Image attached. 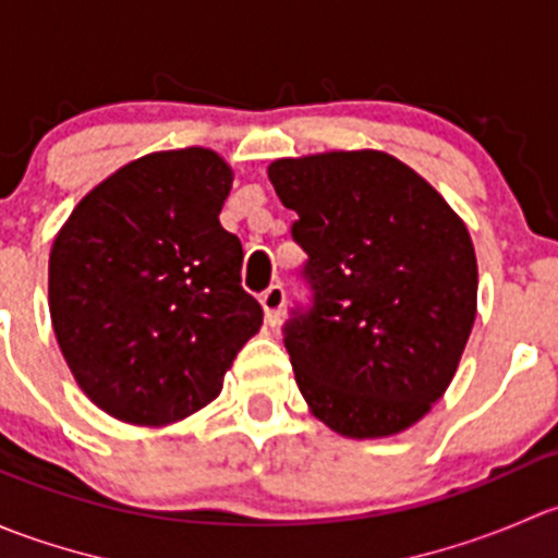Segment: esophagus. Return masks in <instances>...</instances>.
I'll return each instance as SVG.
<instances>
[{
    "mask_svg": "<svg viewBox=\"0 0 558 558\" xmlns=\"http://www.w3.org/2000/svg\"><path fill=\"white\" fill-rule=\"evenodd\" d=\"M262 307H264V318H267L269 326H275L280 320V313L286 307V289L280 283H272L267 291L262 294Z\"/></svg>",
    "mask_w": 558,
    "mask_h": 558,
    "instance_id": "obj_1",
    "label": "esophagus"
}]
</instances>
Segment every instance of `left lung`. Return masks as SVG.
I'll list each match as a JSON object with an SVG mask.
<instances>
[{
  "label": "left lung",
  "instance_id": "left-lung-1",
  "mask_svg": "<svg viewBox=\"0 0 558 558\" xmlns=\"http://www.w3.org/2000/svg\"><path fill=\"white\" fill-rule=\"evenodd\" d=\"M315 291L286 324L307 410L351 440L418 424L451 386L477 313V258L440 191L384 150L267 167Z\"/></svg>",
  "mask_w": 558,
  "mask_h": 558
}]
</instances>
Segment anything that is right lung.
Here are the masks:
<instances>
[{
  "instance_id": "add662e5",
  "label": "right lung",
  "mask_w": 558,
  "mask_h": 558,
  "mask_svg": "<svg viewBox=\"0 0 558 558\" xmlns=\"http://www.w3.org/2000/svg\"><path fill=\"white\" fill-rule=\"evenodd\" d=\"M234 172L210 148L156 150L75 205L48 262V307L88 399L134 426L189 418L262 326L243 245L218 216Z\"/></svg>"
}]
</instances>
